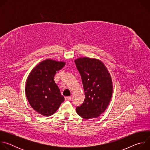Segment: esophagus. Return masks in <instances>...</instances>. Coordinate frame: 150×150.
<instances>
[{"instance_id": "34e87169", "label": "esophagus", "mask_w": 150, "mask_h": 150, "mask_svg": "<svg viewBox=\"0 0 150 150\" xmlns=\"http://www.w3.org/2000/svg\"><path fill=\"white\" fill-rule=\"evenodd\" d=\"M65 101H69L71 100V97H65Z\"/></svg>"}]
</instances>
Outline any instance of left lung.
<instances>
[{"instance_id":"obj_1","label":"left lung","mask_w":150,"mask_h":150,"mask_svg":"<svg viewBox=\"0 0 150 150\" xmlns=\"http://www.w3.org/2000/svg\"><path fill=\"white\" fill-rule=\"evenodd\" d=\"M75 63L82 79L85 98L76 111L85 119L96 118L108 108L110 101L113 84L104 64L98 59L80 57Z\"/></svg>"}]
</instances>
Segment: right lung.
Instances as JSON below:
<instances>
[{
    "instance_id": "add662e5",
    "label": "right lung",
    "mask_w": 150,
    "mask_h": 150,
    "mask_svg": "<svg viewBox=\"0 0 150 150\" xmlns=\"http://www.w3.org/2000/svg\"><path fill=\"white\" fill-rule=\"evenodd\" d=\"M65 62L46 59L30 72L25 85V94L32 108L39 114L49 116L59 109L65 98L54 81L57 71Z\"/></svg>"
}]
</instances>
